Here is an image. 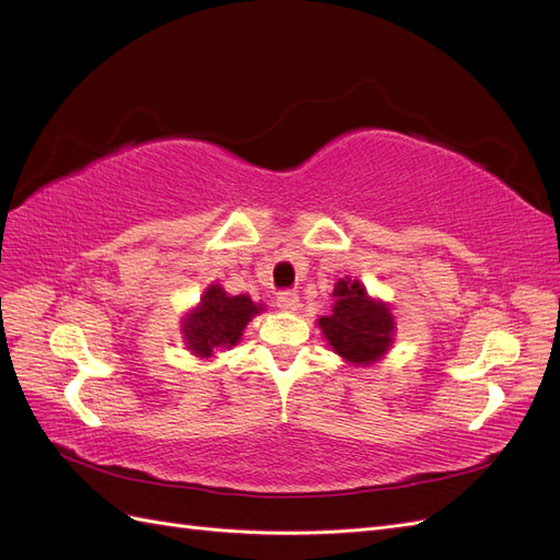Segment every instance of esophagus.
<instances>
[{"label":"esophagus","mask_w":560,"mask_h":560,"mask_svg":"<svg viewBox=\"0 0 560 560\" xmlns=\"http://www.w3.org/2000/svg\"><path fill=\"white\" fill-rule=\"evenodd\" d=\"M276 306L282 313H296L301 303H299V296L294 292H280L278 299H276Z\"/></svg>","instance_id":"1"}]
</instances>
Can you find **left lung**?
Returning <instances> with one entry per match:
<instances>
[{"mask_svg": "<svg viewBox=\"0 0 560 560\" xmlns=\"http://www.w3.org/2000/svg\"><path fill=\"white\" fill-rule=\"evenodd\" d=\"M331 313L317 325L329 348L352 366L378 362L395 341L397 322L385 301L369 296L360 280H338L334 284Z\"/></svg>", "mask_w": 560, "mask_h": 560, "instance_id": "8db88e82", "label": "left lung"}]
</instances>
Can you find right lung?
I'll return each mask as SVG.
<instances>
[{"label":"right lung","mask_w":560,"mask_h":560,"mask_svg":"<svg viewBox=\"0 0 560 560\" xmlns=\"http://www.w3.org/2000/svg\"><path fill=\"white\" fill-rule=\"evenodd\" d=\"M264 303H254L247 294L229 296L222 284H208L200 303L182 317L186 350L208 360L217 350H229L241 341L254 315L264 313Z\"/></svg>","instance_id":"1"}]
</instances>
